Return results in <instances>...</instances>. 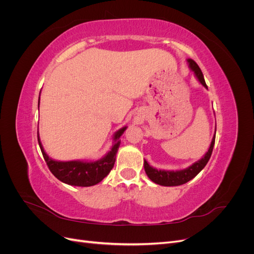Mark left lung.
I'll return each mask as SVG.
<instances>
[{
	"instance_id": "1",
	"label": "left lung",
	"mask_w": 254,
	"mask_h": 254,
	"mask_svg": "<svg viewBox=\"0 0 254 254\" xmlns=\"http://www.w3.org/2000/svg\"><path fill=\"white\" fill-rule=\"evenodd\" d=\"M189 66L191 71L194 72L196 78L198 81L200 82L204 88L207 89L206 83L204 81L203 74L200 70V67L198 66V64L195 63L193 59H187ZM216 133V131H215ZM214 143H215V134L212 139L211 145L209 149H207L205 155L200 159L198 160L197 162L194 164H191L190 166L184 168V170L181 171H164V170H157V168H153L150 166L147 161L144 160V170L146 175L148 176V178L157 184H160V186L163 187H177V186H181V184H184L191 180L193 178L200 173L203 167L206 165V163L209 162V160L211 158L213 147H214Z\"/></svg>"
}]
</instances>
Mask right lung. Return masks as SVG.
<instances>
[{"label": "right lung", "instance_id": "right-lung-1", "mask_svg": "<svg viewBox=\"0 0 254 254\" xmlns=\"http://www.w3.org/2000/svg\"><path fill=\"white\" fill-rule=\"evenodd\" d=\"M40 97L38 102V109H39ZM127 127H123L113 135V145L111 149L106 153L105 157L97 161H56L49 157L44 151L43 146L40 141L39 133H38V142L43 158L47 162L50 171L61 182L66 183L68 186L75 187H92L101 182L105 177L110 173L115 162V156L119 150L121 135L124 133Z\"/></svg>", "mask_w": 254, "mask_h": 254}]
</instances>
